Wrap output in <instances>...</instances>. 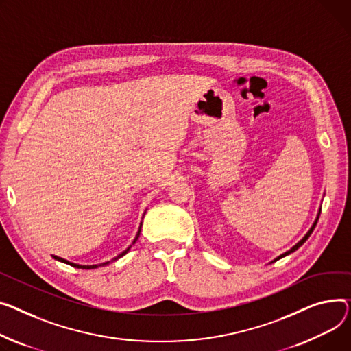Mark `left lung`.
<instances>
[{
	"instance_id": "8db88e82",
	"label": "left lung",
	"mask_w": 351,
	"mask_h": 351,
	"mask_svg": "<svg viewBox=\"0 0 351 351\" xmlns=\"http://www.w3.org/2000/svg\"><path fill=\"white\" fill-rule=\"evenodd\" d=\"M319 216H320V208H319V212H317V216H316V219H315L313 224L311 226V228L308 230V232H306V234H305V236H303V237H302V239H300V240H299V241H298V243H296V244H295V245H293V247H292L291 250H288L287 252H284V254H281V255H279V256H276V258H275L274 261H271V263H275V261H278V260H281V258H284V256H287V255H289L291 252L296 251V250H298V248H299V247H300V245H302L303 243H305V241H306V240H308V239L311 237V234H312V231L315 230V227H316V223H317V220H319Z\"/></svg>"
}]
</instances>
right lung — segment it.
<instances>
[{
    "mask_svg": "<svg viewBox=\"0 0 351 351\" xmlns=\"http://www.w3.org/2000/svg\"><path fill=\"white\" fill-rule=\"evenodd\" d=\"M144 216H145V213H144ZM144 219V217H143ZM141 227H143V221H141V224H139V228H138V232H136V236H135V239H134V241H132V244L128 247V248H125L121 254H119L115 256V258H112L111 261H107V263H103V264H95V265H80V264H75V263H70V261H67V260H64V258H60V256H58V255H52V258H55V260H58V261H60V263H64V264H69V265H72V267H75V268H82V269H95V268H99V267H104V265H107V264H110V263H112V261H115V260H119V258H121L123 255H125L128 251H130V248L135 244V241L138 240V237H139V232H141Z\"/></svg>",
    "mask_w": 351,
    "mask_h": 351,
    "instance_id": "1",
    "label": "right lung"
}]
</instances>
